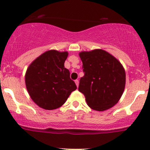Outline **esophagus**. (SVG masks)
Listing matches in <instances>:
<instances>
[{"mask_svg":"<svg viewBox=\"0 0 150 150\" xmlns=\"http://www.w3.org/2000/svg\"><path fill=\"white\" fill-rule=\"evenodd\" d=\"M75 84H76L77 87H78V85H79V80H75Z\"/></svg>","mask_w":150,"mask_h":150,"instance_id":"esophagus-1","label":"esophagus"}]
</instances>
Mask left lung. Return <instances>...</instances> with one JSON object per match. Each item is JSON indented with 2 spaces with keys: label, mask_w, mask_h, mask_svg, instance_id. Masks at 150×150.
<instances>
[{
  "label": "left lung",
  "mask_w": 150,
  "mask_h": 150,
  "mask_svg": "<svg viewBox=\"0 0 150 150\" xmlns=\"http://www.w3.org/2000/svg\"><path fill=\"white\" fill-rule=\"evenodd\" d=\"M84 76L78 90L87 104L96 111H105L118 103L125 87L126 75L120 62L107 51L95 49L79 53Z\"/></svg>",
  "instance_id": "1"
}]
</instances>
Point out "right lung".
<instances>
[{
    "label": "right lung",
    "mask_w": 150,
    "mask_h": 150,
    "mask_svg": "<svg viewBox=\"0 0 150 150\" xmlns=\"http://www.w3.org/2000/svg\"><path fill=\"white\" fill-rule=\"evenodd\" d=\"M68 52L50 50L30 63L25 76L26 88L31 99L42 109L59 108L77 89L64 66Z\"/></svg>",
    "instance_id": "obj_1"
}]
</instances>
